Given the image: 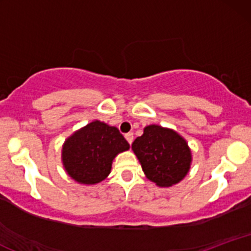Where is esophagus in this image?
I'll return each instance as SVG.
<instances>
[{"instance_id":"esophagus-1","label":"esophagus","mask_w":251,"mask_h":251,"mask_svg":"<svg viewBox=\"0 0 251 251\" xmlns=\"http://www.w3.org/2000/svg\"><path fill=\"white\" fill-rule=\"evenodd\" d=\"M125 138H126V140H127V143L131 145L132 142H133V133H131V132H129V133H126Z\"/></svg>"}]
</instances>
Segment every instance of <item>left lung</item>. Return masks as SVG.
<instances>
[{
  "mask_svg": "<svg viewBox=\"0 0 251 251\" xmlns=\"http://www.w3.org/2000/svg\"><path fill=\"white\" fill-rule=\"evenodd\" d=\"M149 180L159 188H170L189 174L192 163L188 142L175 129L152 125L144 127V133L132 143Z\"/></svg>",
  "mask_w": 251,
  "mask_h": 251,
  "instance_id": "8db88e82",
  "label": "left lung"
}]
</instances>
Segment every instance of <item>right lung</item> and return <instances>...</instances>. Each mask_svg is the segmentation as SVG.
<instances>
[{
	"instance_id": "1",
	"label": "right lung",
	"mask_w": 251,
	"mask_h": 251,
	"mask_svg": "<svg viewBox=\"0 0 251 251\" xmlns=\"http://www.w3.org/2000/svg\"><path fill=\"white\" fill-rule=\"evenodd\" d=\"M129 150V144L114 126L93 120L65 140L61 150L63 169L82 185H96L111 174L118 154Z\"/></svg>"
}]
</instances>
